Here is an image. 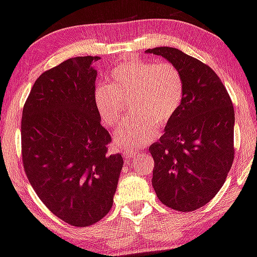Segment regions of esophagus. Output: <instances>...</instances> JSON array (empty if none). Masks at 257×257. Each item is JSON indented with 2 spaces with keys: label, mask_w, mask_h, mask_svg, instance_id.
<instances>
[{
  "label": "esophagus",
  "mask_w": 257,
  "mask_h": 257,
  "mask_svg": "<svg viewBox=\"0 0 257 257\" xmlns=\"http://www.w3.org/2000/svg\"><path fill=\"white\" fill-rule=\"evenodd\" d=\"M136 154H138V152H136V151H130V152H126L123 156H124V158H126V160H130V158H135Z\"/></svg>",
  "instance_id": "esophagus-1"
}]
</instances>
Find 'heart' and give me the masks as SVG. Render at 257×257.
Masks as SVG:
<instances>
[{"mask_svg":"<svg viewBox=\"0 0 257 257\" xmlns=\"http://www.w3.org/2000/svg\"><path fill=\"white\" fill-rule=\"evenodd\" d=\"M112 83L96 86L94 100L105 126H117L122 117L123 99L133 97V114L114 134L118 149L143 148L158 135V126L165 127L179 112L185 82L180 69L169 61L154 64L144 59H130L118 64L110 74Z\"/></svg>","mask_w":257,"mask_h":257,"instance_id":"1","label":"heart"}]
</instances>
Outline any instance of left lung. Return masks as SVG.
Masks as SVG:
<instances>
[{
    "label": "left lung",
    "instance_id": "1",
    "mask_svg": "<svg viewBox=\"0 0 257 257\" xmlns=\"http://www.w3.org/2000/svg\"><path fill=\"white\" fill-rule=\"evenodd\" d=\"M180 69L185 96L151 145L153 185L163 205L189 212L216 196L234 160V109L221 79L208 65L174 47L147 50Z\"/></svg>",
    "mask_w": 257,
    "mask_h": 257
}]
</instances>
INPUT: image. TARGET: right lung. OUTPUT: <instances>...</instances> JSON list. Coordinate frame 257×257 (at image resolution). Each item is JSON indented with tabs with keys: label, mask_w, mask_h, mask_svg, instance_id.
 <instances>
[{
	"label": "right lung",
	"mask_w": 257,
	"mask_h": 257,
	"mask_svg": "<svg viewBox=\"0 0 257 257\" xmlns=\"http://www.w3.org/2000/svg\"><path fill=\"white\" fill-rule=\"evenodd\" d=\"M97 56H78L41 74L23 108L27 178L54 215L83 228L113 206L123 160L95 106Z\"/></svg>",
	"instance_id": "1"
}]
</instances>
